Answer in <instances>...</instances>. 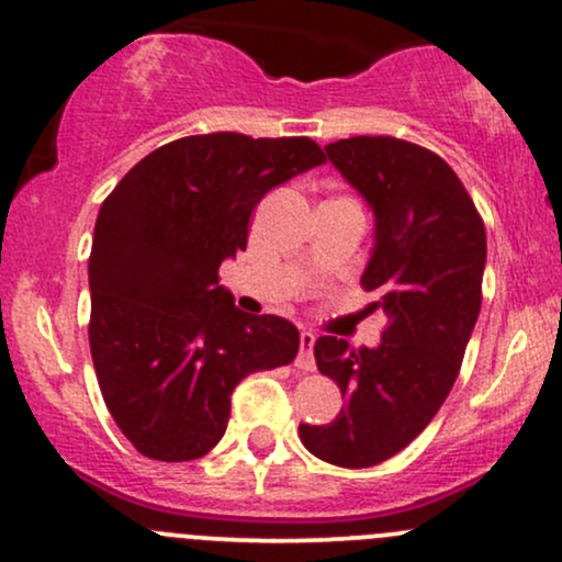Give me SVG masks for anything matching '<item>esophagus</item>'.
<instances>
[{
	"mask_svg": "<svg viewBox=\"0 0 562 562\" xmlns=\"http://www.w3.org/2000/svg\"><path fill=\"white\" fill-rule=\"evenodd\" d=\"M314 344H317V335L312 330H303L301 333V348H299V357H295V367L303 372H312L314 370Z\"/></svg>",
	"mask_w": 562,
	"mask_h": 562,
	"instance_id": "34e87169",
	"label": "esophagus"
}]
</instances>
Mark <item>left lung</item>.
Here are the masks:
<instances>
[{"label": "left lung", "instance_id": "obj_1", "mask_svg": "<svg viewBox=\"0 0 562 562\" xmlns=\"http://www.w3.org/2000/svg\"><path fill=\"white\" fill-rule=\"evenodd\" d=\"M325 153L375 216L362 285L389 325L375 348L322 335L314 359L346 409L327 425L301 423L299 436L330 465L372 468L423 434L460 375L481 312L486 229L460 177L420 145L351 137Z\"/></svg>", "mask_w": 562, "mask_h": 562}]
</instances>
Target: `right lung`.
<instances>
[{"mask_svg": "<svg viewBox=\"0 0 562 562\" xmlns=\"http://www.w3.org/2000/svg\"><path fill=\"white\" fill-rule=\"evenodd\" d=\"M319 164L308 137L198 134L142 158L100 205L89 348L102 398L139 454H209L235 385L295 359L293 322L240 312L218 267L245 250L261 198Z\"/></svg>", "mask_w": 562, "mask_h": 562, "instance_id": "obj_1", "label": "right lung"}]
</instances>
